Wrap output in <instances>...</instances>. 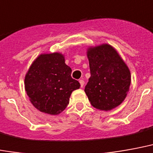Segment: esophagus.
<instances>
[{
	"mask_svg": "<svg viewBox=\"0 0 153 153\" xmlns=\"http://www.w3.org/2000/svg\"><path fill=\"white\" fill-rule=\"evenodd\" d=\"M79 83H80V86H81V88H82V87H83V85H84V81H83L82 79H80Z\"/></svg>",
	"mask_w": 153,
	"mask_h": 153,
	"instance_id": "obj_1",
	"label": "esophagus"
}]
</instances>
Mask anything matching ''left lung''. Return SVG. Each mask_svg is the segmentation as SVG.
I'll use <instances>...</instances> for the list:
<instances>
[{
	"mask_svg": "<svg viewBox=\"0 0 153 153\" xmlns=\"http://www.w3.org/2000/svg\"><path fill=\"white\" fill-rule=\"evenodd\" d=\"M87 56L91 77L84 91L94 108L110 111L127 96L131 71L115 48L108 44L89 46Z\"/></svg>",
	"mask_w": 153,
	"mask_h": 153,
	"instance_id": "obj_1",
	"label": "left lung"
}]
</instances>
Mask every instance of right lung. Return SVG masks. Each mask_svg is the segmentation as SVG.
Segmentation results:
<instances>
[{"label":"right lung","mask_w":153,"mask_h":153,"mask_svg":"<svg viewBox=\"0 0 153 153\" xmlns=\"http://www.w3.org/2000/svg\"><path fill=\"white\" fill-rule=\"evenodd\" d=\"M71 68L61 53H41L25 75L24 85L30 103L39 111L57 115L65 110L79 82L71 78Z\"/></svg>","instance_id":"obj_1"}]
</instances>
